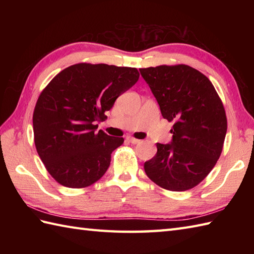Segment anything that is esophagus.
I'll return each instance as SVG.
<instances>
[{"mask_svg": "<svg viewBox=\"0 0 254 254\" xmlns=\"http://www.w3.org/2000/svg\"><path fill=\"white\" fill-rule=\"evenodd\" d=\"M127 141L130 142L131 144H138V143H141V141H139V139H137V138H134V137H131V136H128V137H127Z\"/></svg>", "mask_w": 254, "mask_h": 254, "instance_id": "esophagus-1", "label": "esophagus"}]
</instances>
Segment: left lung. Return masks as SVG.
I'll use <instances>...</instances> for the list:
<instances>
[{
    "instance_id": "obj_1",
    "label": "left lung",
    "mask_w": 254,
    "mask_h": 254,
    "mask_svg": "<svg viewBox=\"0 0 254 254\" xmlns=\"http://www.w3.org/2000/svg\"><path fill=\"white\" fill-rule=\"evenodd\" d=\"M160 107L174 122L170 144L144 164L147 177L169 191H187L209 174L222 154L227 132L225 108L210 80L186 64L139 68Z\"/></svg>"
}]
</instances>
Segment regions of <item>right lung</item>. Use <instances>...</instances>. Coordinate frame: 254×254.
Masks as SVG:
<instances>
[{
	"mask_svg": "<svg viewBox=\"0 0 254 254\" xmlns=\"http://www.w3.org/2000/svg\"><path fill=\"white\" fill-rule=\"evenodd\" d=\"M139 77L135 67L78 63L64 68L41 91L32 116L37 153L60 185L89 187L106 174L123 137H112L97 122Z\"/></svg>",
	"mask_w": 254,
	"mask_h": 254,
	"instance_id": "add662e5",
	"label": "right lung"
}]
</instances>
